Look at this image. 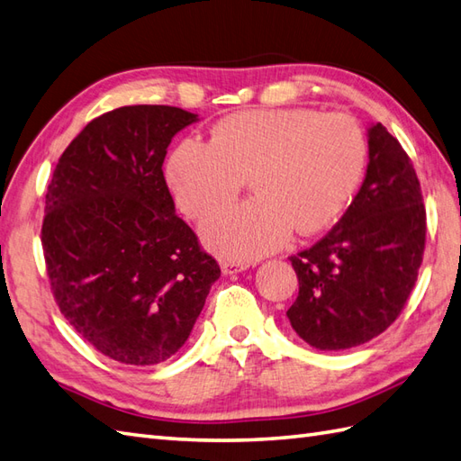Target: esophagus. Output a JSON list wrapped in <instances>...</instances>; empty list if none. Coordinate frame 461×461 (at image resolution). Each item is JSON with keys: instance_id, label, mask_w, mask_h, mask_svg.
<instances>
[{"instance_id": "1", "label": "esophagus", "mask_w": 461, "mask_h": 461, "mask_svg": "<svg viewBox=\"0 0 461 461\" xmlns=\"http://www.w3.org/2000/svg\"><path fill=\"white\" fill-rule=\"evenodd\" d=\"M221 273L223 275H238L249 269L248 263H240V261H221Z\"/></svg>"}]
</instances>
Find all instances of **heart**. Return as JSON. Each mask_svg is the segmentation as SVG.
Segmentation results:
<instances>
[{"label":"heart","instance_id":"obj_1","mask_svg":"<svg viewBox=\"0 0 461 461\" xmlns=\"http://www.w3.org/2000/svg\"><path fill=\"white\" fill-rule=\"evenodd\" d=\"M366 153L361 127L344 113L245 110L213 125L210 143L185 139L167 178L194 220L226 208L248 178L253 198L206 221L202 240L226 259L253 261L283 248L293 230H326L356 192Z\"/></svg>","mask_w":461,"mask_h":461}]
</instances>
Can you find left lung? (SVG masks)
Wrapping results in <instances>:
<instances>
[{"label": "left lung", "instance_id": "1", "mask_svg": "<svg viewBox=\"0 0 461 461\" xmlns=\"http://www.w3.org/2000/svg\"><path fill=\"white\" fill-rule=\"evenodd\" d=\"M366 178L344 216L291 257L298 296L286 310L308 346L341 351L387 330L419 276L426 240L420 182L381 123L367 127Z\"/></svg>", "mask_w": 461, "mask_h": 461}]
</instances>
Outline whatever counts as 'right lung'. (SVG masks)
I'll use <instances>...</instances> for the list:
<instances>
[{
	"label": "right lung",
	"mask_w": 461,
	"mask_h": 461,
	"mask_svg": "<svg viewBox=\"0 0 461 461\" xmlns=\"http://www.w3.org/2000/svg\"><path fill=\"white\" fill-rule=\"evenodd\" d=\"M196 122L173 105L104 113L67 147L49 185L41 241L57 304L90 346L125 366L175 356L220 279L163 175L167 147Z\"/></svg>",
	"instance_id": "obj_1"
}]
</instances>
